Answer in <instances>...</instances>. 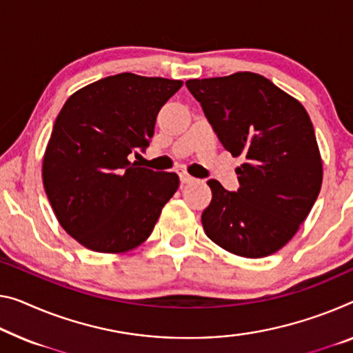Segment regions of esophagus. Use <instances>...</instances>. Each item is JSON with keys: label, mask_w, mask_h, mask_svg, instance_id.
Returning a JSON list of instances; mask_svg holds the SVG:
<instances>
[{"label": "esophagus", "mask_w": 353, "mask_h": 353, "mask_svg": "<svg viewBox=\"0 0 353 353\" xmlns=\"http://www.w3.org/2000/svg\"><path fill=\"white\" fill-rule=\"evenodd\" d=\"M180 180H181V183H191V181L195 180V178L189 175L186 170H181L180 172Z\"/></svg>", "instance_id": "esophagus-1"}]
</instances>
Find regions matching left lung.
Returning a JSON list of instances; mask_svg holds the SVG:
<instances>
[{"instance_id":"obj_1","label":"left lung","mask_w":353,"mask_h":353,"mask_svg":"<svg viewBox=\"0 0 353 353\" xmlns=\"http://www.w3.org/2000/svg\"><path fill=\"white\" fill-rule=\"evenodd\" d=\"M188 90L236 167V192L216 180L202 213L211 241L235 256L259 259L292 240L321 192L323 165L305 107L263 75L235 72L191 79Z\"/></svg>"}]
</instances>
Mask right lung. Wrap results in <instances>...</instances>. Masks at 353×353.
<instances>
[{
	"label": "right lung",
	"instance_id": "1",
	"mask_svg": "<svg viewBox=\"0 0 353 353\" xmlns=\"http://www.w3.org/2000/svg\"><path fill=\"white\" fill-rule=\"evenodd\" d=\"M181 85L110 75L75 91L58 113L42 181L59 225L82 246L120 254L151 235L180 178L131 162L129 154L150 145L161 107Z\"/></svg>",
	"mask_w": 353,
	"mask_h": 353
}]
</instances>
